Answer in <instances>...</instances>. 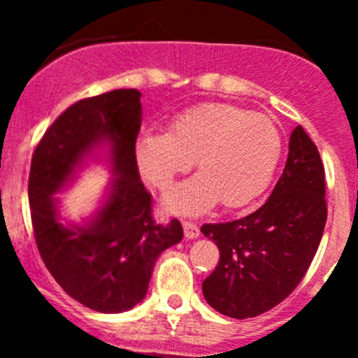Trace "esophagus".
Segmentation results:
<instances>
[{
  "instance_id": "34e87169",
  "label": "esophagus",
  "mask_w": 358,
  "mask_h": 358,
  "mask_svg": "<svg viewBox=\"0 0 358 358\" xmlns=\"http://www.w3.org/2000/svg\"><path fill=\"white\" fill-rule=\"evenodd\" d=\"M183 232L187 239H196V237L200 236L199 227H196V224H193V222H183Z\"/></svg>"
}]
</instances>
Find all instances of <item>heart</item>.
<instances>
[{
  "label": "heart",
  "mask_w": 358,
  "mask_h": 358,
  "mask_svg": "<svg viewBox=\"0 0 358 358\" xmlns=\"http://www.w3.org/2000/svg\"><path fill=\"white\" fill-rule=\"evenodd\" d=\"M281 155L282 136L273 119L222 102L183 110L165 134L143 131L134 141L139 173L162 190L193 159L199 175L163 199L178 215H200L219 200L229 208L249 203L273 180Z\"/></svg>",
  "instance_id": "b5f03b06"
}]
</instances>
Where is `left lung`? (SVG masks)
Instances as JSON below:
<instances>
[{
	"instance_id": "8db88e82",
	"label": "left lung",
	"mask_w": 358,
	"mask_h": 358,
	"mask_svg": "<svg viewBox=\"0 0 358 358\" xmlns=\"http://www.w3.org/2000/svg\"><path fill=\"white\" fill-rule=\"evenodd\" d=\"M324 224L323 163L315 143L296 126L268 202L239 220L202 225L203 236L220 250L219 264L202 285L208 305L237 320L279 305L306 274Z\"/></svg>"
}]
</instances>
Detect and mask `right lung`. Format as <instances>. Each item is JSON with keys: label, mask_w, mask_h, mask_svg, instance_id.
Segmentation results:
<instances>
[{"label": "right lung", "mask_w": 358, "mask_h": 358, "mask_svg": "<svg viewBox=\"0 0 358 358\" xmlns=\"http://www.w3.org/2000/svg\"><path fill=\"white\" fill-rule=\"evenodd\" d=\"M141 114L138 89L82 99L57 117L31 158L28 199L40 256L69 296L99 313L141 303L156 259L183 239L178 220L159 225L151 217L134 159ZM101 159L113 178L100 207L82 224L65 221L56 193Z\"/></svg>", "instance_id": "obj_1"}]
</instances>
